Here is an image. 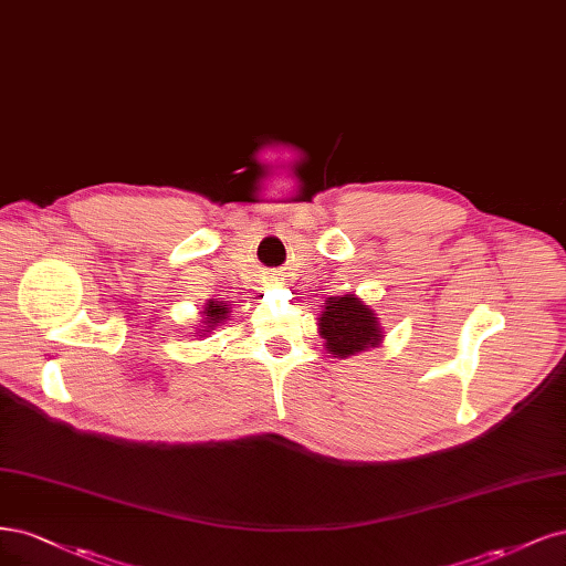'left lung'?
Listing matches in <instances>:
<instances>
[{"label":"left lung","mask_w":566,"mask_h":566,"mask_svg":"<svg viewBox=\"0 0 566 566\" xmlns=\"http://www.w3.org/2000/svg\"><path fill=\"white\" fill-rule=\"evenodd\" d=\"M317 332L324 338V350L338 359L378 348L386 336L376 310L355 294L326 301L317 317Z\"/></svg>","instance_id":"obj_1"}]
</instances>
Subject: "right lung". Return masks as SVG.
I'll return each instance as SVG.
<instances>
[{
	"instance_id": "add662e5",
	"label": "right lung",
	"mask_w": 566,
	"mask_h": 566,
	"mask_svg": "<svg viewBox=\"0 0 566 566\" xmlns=\"http://www.w3.org/2000/svg\"><path fill=\"white\" fill-rule=\"evenodd\" d=\"M228 317H230V307H228V303H223V301H216V298H209V301H207V305H205V310H202V324H199L197 336H205V338H207V334H211V332L216 329V326L226 324V322H228Z\"/></svg>"
}]
</instances>
